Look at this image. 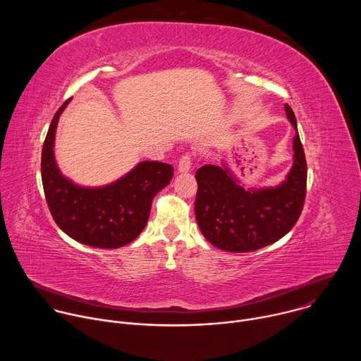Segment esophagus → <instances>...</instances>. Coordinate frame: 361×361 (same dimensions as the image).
<instances>
[{
    "instance_id": "34e87169",
    "label": "esophagus",
    "mask_w": 361,
    "mask_h": 361,
    "mask_svg": "<svg viewBox=\"0 0 361 361\" xmlns=\"http://www.w3.org/2000/svg\"><path fill=\"white\" fill-rule=\"evenodd\" d=\"M191 169V154H183L178 161V173H187Z\"/></svg>"
}]
</instances>
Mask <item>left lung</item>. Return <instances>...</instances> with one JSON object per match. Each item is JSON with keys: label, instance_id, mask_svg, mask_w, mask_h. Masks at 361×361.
<instances>
[{"label": "left lung", "instance_id": "obj_1", "mask_svg": "<svg viewBox=\"0 0 361 361\" xmlns=\"http://www.w3.org/2000/svg\"><path fill=\"white\" fill-rule=\"evenodd\" d=\"M284 110L295 130L294 161L279 185L245 190L226 164H207L195 171V220L202 235L220 250L247 252L270 245L284 237L301 214L307 164L295 116L288 104Z\"/></svg>", "mask_w": 361, "mask_h": 361}]
</instances>
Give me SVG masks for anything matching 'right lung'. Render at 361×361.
I'll use <instances>...</instances> for the list:
<instances>
[{"instance_id":"right-lung-1","label":"right lung","mask_w":361,"mask_h":361,"mask_svg":"<svg viewBox=\"0 0 361 361\" xmlns=\"http://www.w3.org/2000/svg\"><path fill=\"white\" fill-rule=\"evenodd\" d=\"M70 99L56 113L42 145L41 178L48 209L57 226L75 241L97 248L123 247L144 230L152 198L170 184L174 169L160 161H141L111 184H75L63 176L54 156L59 120Z\"/></svg>"}]
</instances>
